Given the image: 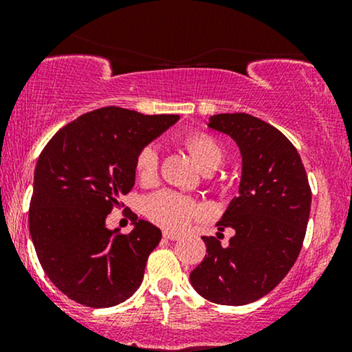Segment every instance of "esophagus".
I'll use <instances>...</instances> for the list:
<instances>
[{
    "mask_svg": "<svg viewBox=\"0 0 352 352\" xmlns=\"http://www.w3.org/2000/svg\"><path fill=\"white\" fill-rule=\"evenodd\" d=\"M164 238L165 240H179L180 235H177V233L173 232H164Z\"/></svg>",
    "mask_w": 352,
    "mask_h": 352,
    "instance_id": "1",
    "label": "esophagus"
}]
</instances>
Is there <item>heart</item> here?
<instances>
[{
    "instance_id": "heart-1",
    "label": "heart",
    "mask_w": 352,
    "mask_h": 352,
    "mask_svg": "<svg viewBox=\"0 0 352 352\" xmlns=\"http://www.w3.org/2000/svg\"><path fill=\"white\" fill-rule=\"evenodd\" d=\"M188 152L205 170H213L223 159L221 145L208 134H193L185 139ZM160 153L155 145H145L135 157V177L142 185H153L159 179ZM144 212L153 223L168 230L185 228L201 213V207L192 197L175 190H159L144 201Z\"/></svg>"
}]
</instances>
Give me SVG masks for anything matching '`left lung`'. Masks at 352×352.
Returning a JSON list of instances; mask_svg holds the SVG:
<instances>
[{
	"label": "left lung",
	"mask_w": 352,
	"mask_h": 352,
	"mask_svg": "<svg viewBox=\"0 0 352 352\" xmlns=\"http://www.w3.org/2000/svg\"><path fill=\"white\" fill-rule=\"evenodd\" d=\"M208 127L232 137L241 152L238 197L217 223L235 235L227 246L220 233L201 236L208 254L190 283L217 305H248L276 288L301 252L311 210L308 175L294 145L258 117L217 114Z\"/></svg>",
	"instance_id": "8db88e82"
}]
</instances>
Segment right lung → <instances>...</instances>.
<instances>
[{
  "label": "right lung",
  "instance_id": "right-lung-1",
  "mask_svg": "<svg viewBox=\"0 0 352 352\" xmlns=\"http://www.w3.org/2000/svg\"><path fill=\"white\" fill-rule=\"evenodd\" d=\"M109 106L87 112L52 135L39 155L30 204V233L44 273L67 298L109 308L144 280L162 232L145 220L127 235L107 230L135 184V157L179 120Z\"/></svg>",
  "mask_w": 352,
  "mask_h": 352
}]
</instances>
